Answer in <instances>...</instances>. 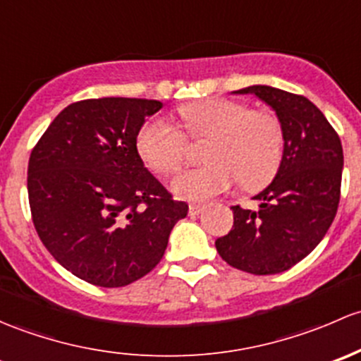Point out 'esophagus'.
Wrapping results in <instances>:
<instances>
[{"label":"esophagus","instance_id":"34e87169","mask_svg":"<svg viewBox=\"0 0 361 361\" xmlns=\"http://www.w3.org/2000/svg\"><path fill=\"white\" fill-rule=\"evenodd\" d=\"M203 210H205L203 205H189V215H200Z\"/></svg>","mask_w":361,"mask_h":361}]
</instances>
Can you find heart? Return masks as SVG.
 Returning <instances> with one entry per match:
<instances>
[{"label":"heart","instance_id":"b5f03b06","mask_svg":"<svg viewBox=\"0 0 361 361\" xmlns=\"http://www.w3.org/2000/svg\"><path fill=\"white\" fill-rule=\"evenodd\" d=\"M180 125L191 139H208L207 165L185 170L172 180V191L189 202H207L241 180L257 189L273 179L283 156V130L274 114L245 102L208 97L179 107ZM185 135L163 118H151L137 133L140 158L158 173L177 172L188 156Z\"/></svg>","mask_w":361,"mask_h":361}]
</instances>
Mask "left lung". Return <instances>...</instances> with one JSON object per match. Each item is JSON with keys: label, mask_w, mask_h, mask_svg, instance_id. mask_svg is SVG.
I'll use <instances>...</instances> for the list:
<instances>
[{"label": "left lung", "mask_w": 361, "mask_h": 361, "mask_svg": "<svg viewBox=\"0 0 361 361\" xmlns=\"http://www.w3.org/2000/svg\"><path fill=\"white\" fill-rule=\"evenodd\" d=\"M252 94L276 113L283 156L273 182L254 196L259 210L233 207L235 224L215 248L229 266L252 274L290 269L317 248L337 214L343 179V146L322 111L302 95L267 85Z\"/></svg>", "instance_id": "1"}]
</instances>
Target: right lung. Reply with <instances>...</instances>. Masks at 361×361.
<instances>
[{
	"label": "right lung",
	"mask_w": 361,
	"mask_h": 361,
	"mask_svg": "<svg viewBox=\"0 0 361 361\" xmlns=\"http://www.w3.org/2000/svg\"><path fill=\"white\" fill-rule=\"evenodd\" d=\"M159 100L104 97L59 113L29 158L32 222L47 250L74 276L125 287L161 261L188 215L137 151V133Z\"/></svg>",
	"instance_id": "right-lung-1"
}]
</instances>
